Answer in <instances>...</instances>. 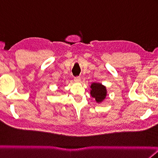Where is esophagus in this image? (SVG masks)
<instances>
[{
	"mask_svg": "<svg viewBox=\"0 0 158 158\" xmlns=\"http://www.w3.org/2000/svg\"><path fill=\"white\" fill-rule=\"evenodd\" d=\"M74 80H75V81H76V82H80V81H81V77H75V79H74Z\"/></svg>",
	"mask_w": 158,
	"mask_h": 158,
	"instance_id": "1",
	"label": "esophagus"
}]
</instances>
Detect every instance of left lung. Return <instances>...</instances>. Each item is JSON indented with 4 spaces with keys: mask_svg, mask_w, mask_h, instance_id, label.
<instances>
[{
    "mask_svg": "<svg viewBox=\"0 0 158 158\" xmlns=\"http://www.w3.org/2000/svg\"><path fill=\"white\" fill-rule=\"evenodd\" d=\"M90 94L92 97L95 98L97 103H101L107 96V89L106 86L100 83H92L90 86Z\"/></svg>",
    "mask_w": 158,
    "mask_h": 158,
    "instance_id": "obj_1",
    "label": "left lung"
}]
</instances>
